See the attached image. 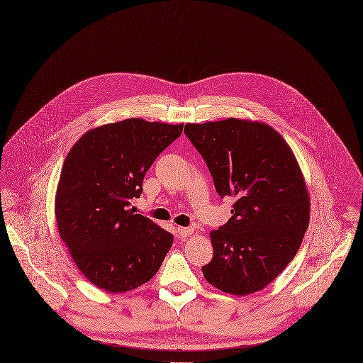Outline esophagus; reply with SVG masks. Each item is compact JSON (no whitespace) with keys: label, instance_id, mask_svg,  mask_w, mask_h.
Returning a JSON list of instances; mask_svg holds the SVG:
<instances>
[{"label":"esophagus","instance_id":"34e87169","mask_svg":"<svg viewBox=\"0 0 363 363\" xmlns=\"http://www.w3.org/2000/svg\"><path fill=\"white\" fill-rule=\"evenodd\" d=\"M177 232H178V235H179L181 238H186V236H189V235L192 233V228H189V226H186V228L178 226V228H177Z\"/></svg>","mask_w":363,"mask_h":363}]
</instances>
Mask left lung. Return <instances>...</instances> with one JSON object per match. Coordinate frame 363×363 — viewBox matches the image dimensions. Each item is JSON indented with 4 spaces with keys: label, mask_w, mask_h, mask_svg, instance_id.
Wrapping results in <instances>:
<instances>
[{
    "label": "left lung",
    "mask_w": 363,
    "mask_h": 363,
    "mask_svg": "<svg viewBox=\"0 0 363 363\" xmlns=\"http://www.w3.org/2000/svg\"><path fill=\"white\" fill-rule=\"evenodd\" d=\"M223 199L235 198L226 223L211 232L205 279L230 295L269 285L294 259L309 223V196L298 162L269 125L229 118L186 124Z\"/></svg>",
    "instance_id": "obj_1"
}]
</instances>
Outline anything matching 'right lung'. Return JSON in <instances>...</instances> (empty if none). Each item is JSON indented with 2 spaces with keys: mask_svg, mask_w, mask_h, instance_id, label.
I'll list each match as a JSON object with an SVG mask.
<instances>
[{
  "mask_svg": "<svg viewBox=\"0 0 363 363\" xmlns=\"http://www.w3.org/2000/svg\"><path fill=\"white\" fill-rule=\"evenodd\" d=\"M182 128L130 118L88 131L67 155L57 225L75 265L95 286L127 292L158 272L174 235L130 206L143 194L147 171Z\"/></svg>",
  "mask_w": 363,
  "mask_h": 363,
  "instance_id": "add662e5",
  "label": "right lung"
}]
</instances>
